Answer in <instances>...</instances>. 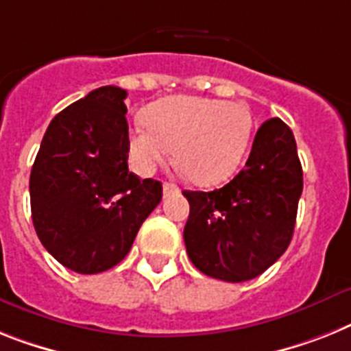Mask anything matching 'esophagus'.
Returning a JSON list of instances; mask_svg holds the SVG:
<instances>
[{
  "instance_id": "34e87169",
  "label": "esophagus",
  "mask_w": 351,
  "mask_h": 351,
  "mask_svg": "<svg viewBox=\"0 0 351 351\" xmlns=\"http://www.w3.org/2000/svg\"><path fill=\"white\" fill-rule=\"evenodd\" d=\"M162 191H164V196H171V194H176L180 189H178L175 184H169V182H166V184H164V187H162Z\"/></svg>"
}]
</instances>
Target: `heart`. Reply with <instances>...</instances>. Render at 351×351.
Wrapping results in <instances>:
<instances>
[{
  "instance_id": "heart-1",
  "label": "heart",
  "mask_w": 351,
  "mask_h": 351,
  "mask_svg": "<svg viewBox=\"0 0 351 351\" xmlns=\"http://www.w3.org/2000/svg\"><path fill=\"white\" fill-rule=\"evenodd\" d=\"M146 125H135L128 137L132 164L149 175L166 162L173 148L175 166L191 182L212 185L239 166L252 116L239 103L199 96H171L149 105Z\"/></svg>"
}]
</instances>
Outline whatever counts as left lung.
Listing matches in <instances>:
<instances>
[{
    "label": "left lung",
    "mask_w": 351,
    "mask_h": 351,
    "mask_svg": "<svg viewBox=\"0 0 351 351\" xmlns=\"http://www.w3.org/2000/svg\"><path fill=\"white\" fill-rule=\"evenodd\" d=\"M303 173L291 128L278 117L255 134L244 169L221 189L184 191L187 255L203 275L246 282L273 266L293 239Z\"/></svg>",
    "instance_id": "8db88e82"
}]
</instances>
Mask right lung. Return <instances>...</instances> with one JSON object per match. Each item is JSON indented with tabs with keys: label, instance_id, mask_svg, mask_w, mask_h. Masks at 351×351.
<instances>
[{
	"label": "right lung",
	"instance_id": "add662e5",
	"mask_svg": "<svg viewBox=\"0 0 351 351\" xmlns=\"http://www.w3.org/2000/svg\"><path fill=\"white\" fill-rule=\"evenodd\" d=\"M126 90L105 85L49 123L30 175L32 219L62 266L101 273L130 252L162 184L128 171Z\"/></svg>",
	"mask_w": 351,
	"mask_h": 351
}]
</instances>
